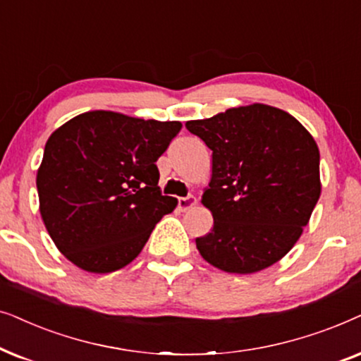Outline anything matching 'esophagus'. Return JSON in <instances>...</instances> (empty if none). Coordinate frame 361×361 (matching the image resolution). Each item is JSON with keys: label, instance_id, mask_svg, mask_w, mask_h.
<instances>
[{"label": "esophagus", "instance_id": "1", "mask_svg": "<svg viewBox=\"0 0 361 361\" xmlns=\"http://www.w3.org/2000/svg\"><path fill=\"white\" fill-rule=\"evenodd\" d=\"M195 204H196V198L193 195L185 196V198H178V208H180V211H188L190 208H193Z\"/></svg>", "mask_w": 361, "mask_h": 361}]
</instances>
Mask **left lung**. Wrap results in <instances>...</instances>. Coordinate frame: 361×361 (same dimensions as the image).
Listing matches in <instances>:
<instances>
[{"label":"left lung","mask_w":361,"mask_h":361,"mask_svg":"<svg viewBox=\"0 0 361 361\" xmlns=\"http://www.w3.org/2000/svg\"><path fill=\"white\" fill-rule=\"evenodd\" d=\"M186 128L213 150L203 204L213 229L196 238L226 272L262 271L294 247L320 198V153L304 125L264 104L228 109Z\"/></svg>","instance_id":"1"}]
</instances>
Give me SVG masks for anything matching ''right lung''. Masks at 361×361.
<instances>
[{
  "mask_svg": "<svg viewBox=\"0 0 361 361\" xmlns=\"http://www.w3.org/2000/svg\"><path fill=\"white\" fill-rule=\"evenodd\" d=\"M180 130V122L94 110L52 133L36 178L39 211L72 264L105 274L140 254L176 206L161 195L157 160Z\"/></svg>",
  "mask_w": 361,
  "mask_h": 361,
  "instance_id": "add662e5",
  "label": "right lung"
}]
</instances>
